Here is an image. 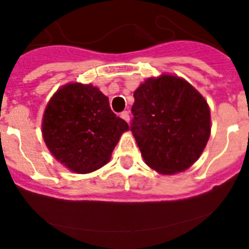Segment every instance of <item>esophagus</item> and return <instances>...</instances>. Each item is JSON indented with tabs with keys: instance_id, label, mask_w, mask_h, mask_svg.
Here are the masks:
<instances>
[{
	"instance_id": "esophagus-1",
	"label": "esophagus",
	"mask_w": 249,
	"mask_h": 249,
	"mask_svg": "<svg viewBox=\"0 0 249 249\" xmlns=\"http://www.w3.org/2000/svg\"><path fill=\"white\" fill-rule=\"evenodd\" d=\"M121 117H122L123 120H124L127 123H128L129 122V113H128V111H123V112L121 113Z\"/></svg>"
}]
</instances>
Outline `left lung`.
<instances>
[{"instance_id":"1","label":"left lung","mask_w":249,"mask_h":249,"mask_svg":"<svg viewBox=\"0 0 249 249\" xmlns=\"http://www.w3.org/2000/svg\"><path fill=\"white\" fill-rule=\"evenodd\" d=\"M133 96L131 131L145 164L166 175L193 165L211 131L204 97L173 75L148 79Z\"/></svg>"}]
</instances>
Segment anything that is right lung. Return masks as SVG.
<instances>
[{"label": "right lung", "mask_w": 249, "mask_h": 249, "mask_svg": "<svg viewBox=\"0 0 249 249\" xmlns=\"http://www.w3.org/2000/svg\"><path fill=\"white\" fill-rule=\"evenodd\" d=\"M44 142L55 159L79 174L100 169L129 128L97 88L69 84L55 92L43 117Z\"/></svg>", "instance_id": "obj_1"}]
</instances>
